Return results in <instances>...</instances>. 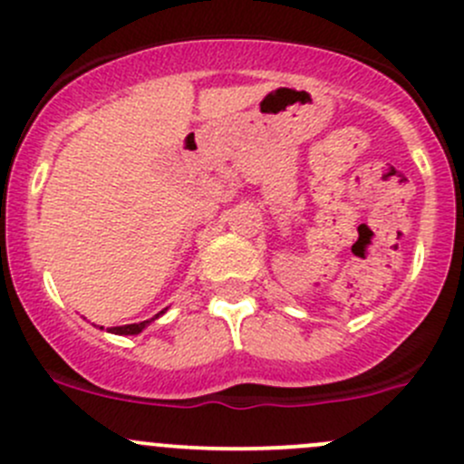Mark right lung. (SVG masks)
<instances>
[{
  "label": "right lung",
  "mask_w": 464,
  "mask_h": 464,
  "mask_svg": "<svg viewBox=\"0 0 464 464\" xmlns=\"http://www.w3.org/2000/svg\"><path fill=\"white\" fill-rule=\"evenodd\" d=\"M166 310H168V307H166ZM166 310H161V312H159V314H154L152 319H148V321H141V323H130V325H119V327H107V332H111V334H123V336L139 334V332H143L145 327L150 325V323L157 321L159 316H161V314H166ZM101 330H102V327H101Z\"/></svg>",
  "instance_id": "add662e5"
}]
</instances>
